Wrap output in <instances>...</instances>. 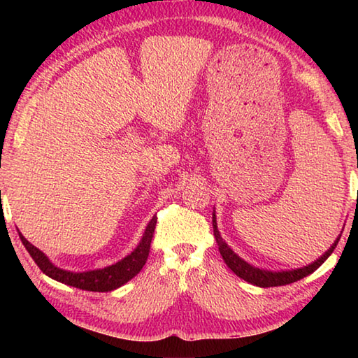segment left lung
Returning a JSON list of instances; mask_svg holds the SVG:
<instances>
[{"mask_svg": "<svg viewBox=\"0 0 358 358\" xmlns=\"http://www.w3.org/2000/svg\"><path fill=\"white\" fill-rule=\"evenodd\" d=\"M213 234H215L216 243H217V246H220L221 256L229 268L232 270L235 275L240 276L241 280H245V281L251 282V284H254V286H259V287L286 286V284L295 282V281L301 280V278L311 275L314 270H317L319 266L322 265L327 259H329V256L338 245V238H336L335 243L331 245L330 250L327 251L324 256H320L316 262H313L308 266H303V268H296V270H290V271H266V270H259V268H256V266L246 264L243 259H240L237 254L230 250V248L226 245V241L221 238L220 232H217L215 215H213Z\"/></svg>", "mask_w": 358, "mask_h": 358, "instance_id": "obj_1", "label": "left lung"}]
</instances>
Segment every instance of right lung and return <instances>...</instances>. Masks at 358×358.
Segmentation results:
<instances>
[{"label":"right lung","mask_w":358,"mask_h":358,"mask_svg":"<svg viewBox=\"0 0 358 358\" xmlns=\"http://www.w3.org/2000/svg\"><path fill=\"white\" fill-rule=\"evenodd\" d=\"M157 216L151 217L150 224L145 229V234L141 240V243L132 251L129 256H126L123 260H120L115 265L106 266V268L101 270H92V271H83V273H72V271H66L58 268V266L53 265L50 260L45 257V254L39 251L38 248L33 246L29 241L23 237L19 232L20 240L23 246L27 248L29 256L33 257L36 265L39 266L42 273L50 276L52 280H57L63 284H68V286L82 289V290H90V292H108V290H113L120 286H123L124 282L132 280L138 271L143 268L145 262L148 259L150 252V245L151 238H153L155 227H156Z\"/></svg>","instance_id":"add662e5"}]
</instances>
